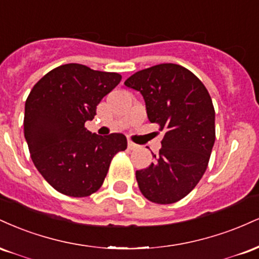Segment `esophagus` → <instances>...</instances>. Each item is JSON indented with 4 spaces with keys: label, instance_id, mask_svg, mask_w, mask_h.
Here are the masks:
<instances>
[{
    "label": "esophagus",
    "instance_id": "esophagus-1",
    "mask_svg": "<svg viewBox=\"0 0 259 259\" xmlns=\"http://www.w3.org/2000/svg\"><path fill=\"white\" fill-rule=\"evenodd\" d=\"M127 147H129L130 150H135V148H138L139 146L136 144H134L133 141H130V140H129V141H127Z\"/></svg>",
    "mask_w": 259,
    "mask_h": 259
}]
</instances>
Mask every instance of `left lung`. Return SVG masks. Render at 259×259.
<instances>
[{"label":"left lung","instance_id":"left-lung-1","mask_svg":"<svg viewBox=\"0 0 259 259\" xmlns=\"http://www.w3.org/2000/svg\"><path fill=\"white\" fill-rule=\"evenodd\" d=\"M124 85L142 95L148 120L164 132L156 162L136 170L140 191L154 203L178 202L207 169L215 141L212 99L194 73L173 63L140 70Z\"/></svg>","mask_w":259,"mask_h":259}]
</instances>
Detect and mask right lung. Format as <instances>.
Returning a JSON list of instances; mask_svg holds the SVG:
<instances>
[{"instance_id":"1","label":"right lung","mask_w":259,"mask_h":259,"mask_svg":"<svg viewBox=\"0 0 259 259\" xmlns=\"http://www.w3.org/2000/svg\"><path fill=\"white\" fill-rule=\"evenodd\" d=\"M121 75L69 63L35 84L25 102L24 136L32 162L61 194L86 197L102 186L114 154L127 146L123 134H92L85 121Z\"/></svg>"}]
</instances>
